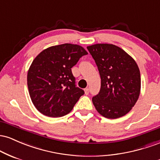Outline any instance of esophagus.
I'll list each match as a JSON object with an SVG mask.
<instances>
[{
  "instance_id": "esophagus-1",
  "label": "esophagus",
  "mask_w": 160,
  "mask_h": 160,
  "mask_svg": "<svg viewBox=\"0 0 160 160\" xmlns=\"http://www.w3.org/2000/svg\"><path fill=\"white\" fill-rule=\"evenodd\" d=\"M84 92H85V94H86V95H89V89H88V88H86V89H84Z\"/></svg>"
}]
</instances>
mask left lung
I'll return each mask as SVG.
<instances>
[{
  "label": "left lung",
  "instance_id": "1",
  "mask_svg": "<svg viewBox=\"0 0 160 160\" xmlns=\"http://www.w3.org/2000/svg\"><path fill=\"white\" fill-rule=\"evenodd\" d=\"M101 77V89L92 103L101 115L117 119L132 110L141 91V74L135 60L113 44L87 47Z\"/></svg>",
  "mask_w": 160,
  "mask_h": 160
}]
</instances>
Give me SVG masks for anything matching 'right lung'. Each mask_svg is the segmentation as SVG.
<instances>
[{
	"instance_id": "1",
	"label": "right lung",
	"mask_w": 160,
	"mask_h": 160,
	"mask_svg": "<svg viewBox=\"0 0 160 160\" xmlns=\"http://www.w3.org/2000/svg\"><path fill=\"white\" fill-rule=\"evenodd\" d=\"M87 54L80 46L64 43L37 56L28 71L27 82L38 111L47 117H60L72 111L84 91L76 86L71 68Z\"/></svg>"
}]
</instances>
